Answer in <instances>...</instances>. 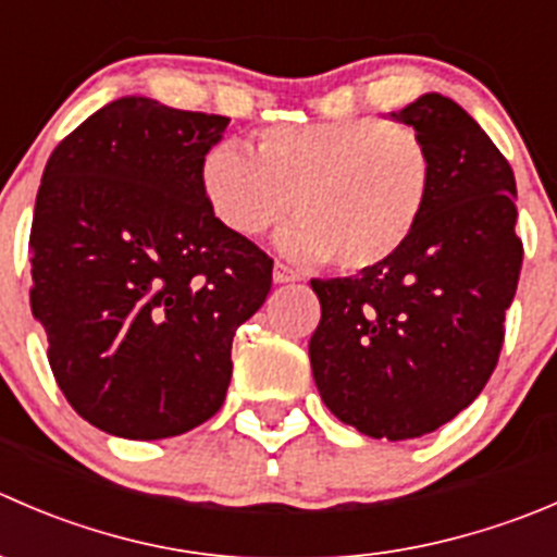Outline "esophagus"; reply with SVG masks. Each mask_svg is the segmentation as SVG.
Returning a JSON list of instances; mask_svg holds the SVG:
<instances>
[{
    "instance_id": "obj_1",
    "label": "esophagus",
    "mask_w": 557,
    "mask_h": 557,
    "mask_svg": "<svg viewBox=\"0 0 557 557\" xmlns=\"http://www.w3.org/2000/svg\"><path fill=\"white\" fill-rule=\"evenodd\" d=\"M274 283L277 285H285V283H296V280H299V274L294 272V269H288L285 267V263H274Z\"/></svg>"
}]
</instances>
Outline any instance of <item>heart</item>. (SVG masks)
I'll return each instance as SVG.
<instances>
[{"instance_id": "1", "label": "heart", "mask_w": 557, "mask_h": 557, "mask_svg": "<svg viewBox=\"0 0 557 557\" xmlns=\"http://www.w3.org/2000/svg\"><path fill=\"white\" fill-rule=\"evenodd\" d=\"M435 163L422 133L381 116L261 129L252 154L220 141L201 160V190L236 236H261L285 212L277 247L294 261L332 258L343 272L383 267L428 214Z\"/></svg>"}]
</instances>
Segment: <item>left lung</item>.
<instances>
[{"instance_id": "obj_1", "label": "left lung", "mask_w": 557, "mask_h": 557, "mask_svg": "<svg viewBox=\"0 0 557 557\" xmlns=\"http://www.w3.org/2000/svg\"><path fill=\"white\" fill-rule=\"evenodd\" d=\"M392 119L428 141L433 198L392 261L312 280L321 323L310 364L339 422L370 438L408 441L451 422L493 375L522 242L511 165L471 113L430 91Z\"/></svg>"}]
</instances>
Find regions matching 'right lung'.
<instances>
[{
  "label": "right lung",
  "instance_id": "add662e5",
  "mask_svg": "<svg viewBox=\"0 0 557 557\" xmlns=\"http://www.w3.org/2000/svg\"><path fill=\"white\" fill-rule=\"evenodd\" d=\"M228 116L119 97L59 144L32 218V315L75 413L158 441L212 419L272 258L209 209L201 160Z\"/></svg>",
  "mask_w": 557,
  "mask_h": 557
}]
</instances>
